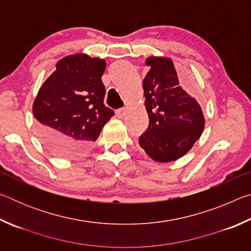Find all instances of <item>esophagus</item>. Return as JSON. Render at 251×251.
<instances>
[{
    "label": "esophagus",
    "instance_id": "esophagus-1",
    "mask_svg": "<svg viewBox=\"0 0 251 251\" xmlns=\"http://www.w3.org/2000/svg\"><path fill=\"white\" fill-rule=\"evenodd\" d=\"M116 115L118 116V117H124L125 115H126V109L125 108H120V109H117L116 110Z\"/></svg>",
    "mask_w": 251,
    "mask_h": 251
}]
</instances>
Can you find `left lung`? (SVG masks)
Listing matches in <instances>:
<instances>
[{"label": "left lung", "mask_w": 251, "mask_h": 251, "mask_svg": "<svg viewBox=\"0 0 251 251\" xmlns=\"http://www.w3.org/2000/svg\"><path fill=\"white\" fill-rule=\"evenodd\" d=\"M146 65L151 70L143 88L150 125L139 145L151 159L167 163L194 146L203 131L205 117L198 101L179 86L171 58L151 56Z\"/></svg>", "instance_id": "left-lung-1"}]
</instances>
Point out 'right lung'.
<instances>
[{"label": "right lung", "mask_w": 251, "mask_h": 251, "mask_svg": "<svg viewBox=\"0 0 251 251\" xmlns=\"http://www.w3.org/2000/svg\"><path fill=\"white\" fill-rule=\"evenodd\" d=\"M105 59L75 54L58 61L33 104L37 135L57 156L84 154L114 110L104 105Z\"/></svg>", "instance_id": "add662e5"}]
</instances>
